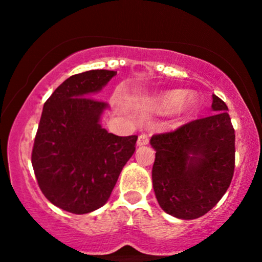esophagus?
I'll list each match as a JSON object with an SVG mask.
<instances>
[{"label":"esophagus","mask_w":262,"mask_h":262,"mask_svg":"<svg viewBox=\"0 0 262 262\" xmlns=\"http://www.w3.org/2000/svg\"><path fill=\"white\" fill-rule=\"evenodd\" d=\"M149 144V137L146 134H140L138 137V141H137V145L138 146H143V145H148Z\"/></svg>","instance_id":"34e87169"}]
</instances>
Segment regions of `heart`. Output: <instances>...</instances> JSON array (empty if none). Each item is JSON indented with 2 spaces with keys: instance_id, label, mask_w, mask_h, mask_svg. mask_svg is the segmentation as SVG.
<instances>
[{
  "instance_id": "1",
  "label": "heart",
  "mask_w": 262,
  "mask_h": 262,
  "mask_svg": "<svg viewBox=\"0 0 262 262\" xmlns=\"http://www.w3.org/2000/svg\"><path fill=\"white\" fill-rule=\"evenodd\" d=\"M152 104L160 111H169L176 117L185 116L196 106V101L191 95L183 93L180 90H171L158 95L152 100Z\"/></svg>"
}]
</instances>
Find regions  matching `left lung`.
<instances>
[{
	"label": "left lung",
	"mask_w": 262,
	"mask_h": 262,
	"mask_svg": "<svg viewBox=\"0 0 262 262\" xmlns=\"http://www.w3.org/2000/svg\"><path fill=\"white\" fill-rule=\"evenodd\" d=\"M213 114L150 139L155 149L152 187L164 212L196 219L229 187L235 164V133L228 107L212 96Z\"/></svg>",
	"instance_id": "1"
}]
</instances>
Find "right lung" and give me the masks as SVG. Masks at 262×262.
<instances>
[{
  "mask_svg": "<svg viewBox=\"0 0 262 262\" xmlns=\"http://www.w3.org/2000/svg\"><path fill=\"white\" fill-rule=\"evenodd\" d=\"M116 75L111 70L74 75L44 103L33 170L44 196L74 214L93 212L107 202L135 151L137 135L108 133L101 125L108 104L92 98Z\"/></svg>",
  "mask_w": 262,
  "mask_h": 262,
  "instance_id": "obj_1",
  "label": "right lung"
}]
</instances>
